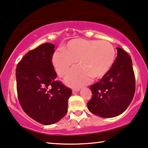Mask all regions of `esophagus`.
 Returning <instances> with one entry per match:
<instances>
[{"instance_id": "esophagus-1", "label": "esophagus", "mask_w": 148, "mask_h": 148, "mask_svg": "<svg viewBox=\"0 0 148 148\" xmlns=\"http://www.w3.org/2000/svg\"><path fill=\"white\" fill-rule=\"evenodd\" d=\"M80 91V88H77V89H73L72 90V94H75L76 92Z\"/></svg>"}]
</instances>
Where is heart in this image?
<instances>
[{"label":"heart","mask_w":148,"mask_h":148,"mask_svg":"<svg viewBox=\"0 0 148 148\" xmlns=\"http://www.w3.org/2000/svg\"><path fill=\"white\" fill-rule=\"evenodd\" d=\"M115 48L106 40L74 39L68 42L65 49H59L53 54L52 62L61 77L65 76L77 60L79 66L70 70L65 79L67 85L80 87L90 82L92 77L105 76L116 60Z\"/></svg>","instance_id":"1"}]
</instances>
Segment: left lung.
Returning a JSON list of instances; mask_svg holds the SVG:
<instances>
[{
	"label": "left lung",
	"mask_w": 148,
	"mask_h": 148,
	"mask_svg": "<svg viewBox=\"0 0 148 148\" xmlns=\"http://www.w3.org/2000/svg\"><path fill=\"white\" fill-rule=\"evenodd\" d=\"M114 65L102 80L90 86L91 100L88 102L90 112L110 118L122 114L130 104L135 93V76L130 56L120 48Z\"/></svg>",
	"instance_id": "obj_1"
}]
</instances>
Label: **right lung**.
Wrapping results in <instances>:
<instances>
[{"label":"right lung","instance_id":"1","mask_svg":"<svg viewBox=\"0 0 148 148\" xmlns=\"http://www.w3.org/2000/svg\"><path fill=\"white\" fill-rule=\"evenodd\" d=\"M54 45L45 43L30 50L16 69L18 100L33 120L44 125L60 121L67 113L72 90L56 80L52 63Z\"/></svg>","mask_w":148,"mask_h":148}]
</instances>
